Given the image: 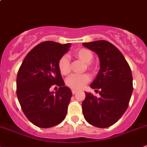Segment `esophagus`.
Listing matches in <instances>:
<instances>
[{
	"label": "esophagus",
	"mask_w": 147,
	"mask_h": 147,
	"mask_svg": "<svg viewBox=\"0 0 147 147\" xmlns=\"http://www.w3.org/2000/svg\"><path fill=\"white\" fill-rule=\"evenodd\" d=\"M76 92H77V90H72V94H73V95H74V94H76Z\"/></svg>",
	"instance_id": "34e87169"
}]
</instances>
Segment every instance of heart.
Instances as JSON below:
<instances>
[{"label":"heart","instance_id":"b5f03b06","mask_svg":"<svg viewBox=\"0 0 147 147\" xmlns=\"http://www.w3.org/2000/svg\"><path fill=\"white\" fill-rule=\"evenodd\" d=\"M75 57L80 59L87 63V66L90 67L91 65L90 62L92 61L93 58V54L89 49H85V48H81V49H77L76 52L74 53ZM58 68L61 74L67 75L71 71V61L70 58L67 55H63L59 59L58 63ZM90 78L88 74H72L67 78L66 79V84L68 87L73 90H80L83 88L84 86L90 81Z\"/></svg>","mask_w":147,"mask_h":147}]
</instances>
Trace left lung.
Masks as SVG:
<instances>
[{
	"mask_svg": "<svg viewBox=\"0 0 147 147\" xmlns=\"http://www.w3.org/2000/svg\"><path fill=\"white\" fill-rule=\"evenodd\" d=\"M82 44L98 55L100 67L90 84L97 91L100 90V97L85 92L83 114L92 125L100 128L110 127L128 107L133 89L131 70L120 51L109 41L100 40Z\"/></svg>",
	"mask_w": 147,
	"mask_h": 147,
	"instance_id": "1",
	"label": "left lung"
}]
</instances>
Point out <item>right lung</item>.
Returning a JSON list of instances; mask_svg holds the SVG:
<instances>
[{"label":"right lung","instance_id":"1","mask_svg":"<svg viewBox=\"0 0 147 147\" xmlns=\"http://www.w3.org/2000/svg\"><path fill=\"white\" fill-rule=\"evenodd\" d=\"M71 44L47 41L28 52L17 73V95L22 110L33 125L48 128L60 124L67 114L72 96L65 86L59 71L58 60ZM59 87L55 94L49 89Z\"/></svg>","mask_w":147,"mask_h":147}]
</instances>
